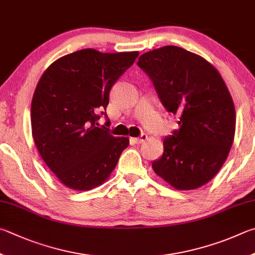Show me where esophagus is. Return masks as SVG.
<instances>
[{
	"label": "esophagus",
	"mask_w": 255,
	"mask_h": 255,
	"mask_svg": "<svg viewBox=\"0 0 255 255\" xmlns=\"http://www.w3.org/2000/svg\"><path fill=\"white\" fill-rule=\"evenodd\" d=\"M146 139H147L146 133H141V135L139 137H137V138H131V140L135 143H141L142 141H145Z\"/></svg>",
	"instance_id": "1"
}]
</instances>
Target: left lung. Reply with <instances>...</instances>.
<instances>
[{"label":"left lung","instance_id":"obj_1","mask_svg":"<svg viewBox=\"0 0 255 255\" xmlns=\"http://www.w3.org/2000/svg\"><path fill=\"white\" fill-rule=\"evenodd\" d=\"M137 66L165 109L179 117V128L165 137L164 154L152 161V169L176 189L203 186L219 173L234 139L228 87L204 58L174 45L141 54Z\"/></svg>","mask_w":255,"mask_h":255}]
</instances>
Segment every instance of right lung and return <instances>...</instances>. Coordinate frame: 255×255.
Wrapping results in <instances>:
<instances>
[{
    "instance_id": "right-lung-1",
    "label": "right lung",
    "mask_w": 255,
    "mask_h": 255,
    "mask_svg": "<svg viewBox=\"0 0 255 255\" xmlns=\"http://www.w3.org/2000/svg\"><path fill=\"white\" fill-rule=\"evenodd\" d=\"M138 54L83 49L58 59L40 78L31 104L32 135L44 163L67 187L99 186L129 145L97 122L104 115L108 123L110 89Z\"/></svg>"
}]
</instances>
